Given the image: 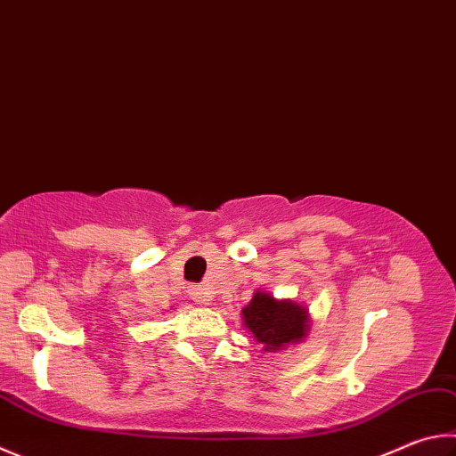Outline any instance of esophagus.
I'll return each instance as SVG.
<instances>
[{"label":"esophagus","instance_id":"esophagus-1","mask_svg":"<svg viewBox=\"0 0 456 456\" xmlns=\"http://www.w3.org/2000/svg\"><path fill=\"white\" fill-rule=\"evenodd\" d=\"M191 297H193V301L200 305H209V301H211L207 287H191Z\"/></svg>","mask_w":456,"mask_h":456}]
</instances>
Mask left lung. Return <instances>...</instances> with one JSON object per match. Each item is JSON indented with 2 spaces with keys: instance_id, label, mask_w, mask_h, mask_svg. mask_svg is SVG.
Returning <instances> with one entry per match:
<instances>
[{
  "instance_id": "1",
  "label": "left lung",
  "mask_w": 456,
  "mask_h": 456,
  "mask_svg": "<svg viewBox=\"0 0 456 456\" xmlns=\"http://www.w3.org/2000/svg\"><path fill=\"white\" fill-rule=\"evenodd\" d=\"M243 325L265 351L277 353L309 333V311L295 301H277L269 293L256 291L243 309Z\"/></svg>"
}]
</instances>
